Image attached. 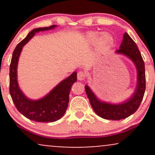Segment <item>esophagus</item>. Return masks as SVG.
Here are the masks:
<instances>
[{"instance_id": "esophagus-1", "label": "esophagus", "mask_w": 155, "mask_h": 155, "mask_svg": "<svg viewBox=\"0 0 155 155\" xmlns=\"http://www.w3.org/2000/svg\"><path fill=\"white\" fill-rule=\"evenodd\" d=\"M77 79L78 80H80V81H81V80H84L85 79V74L84 73L83 71H80L77 73Z\"/></svg>"}]
</instances>
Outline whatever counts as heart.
I'll use <instances>...</instances> for the list:
<instances>
[{
    "label": "heart",
    "instance_id": "1",
    "mask_svg": "<svg viewBox=\"0 0 155 155\" xmlns=\"http://www.w3.org/2000/svg\"><path fill=\"white\" fill-rule=\"evenodd\" d=\"M97 33H92L90 35V40L95 41V39L97 37ZM111 37L108 36V35H102L101 37H99L97 40V45L100 46V47H107L108 46H109L111 43Z\"/></svg>",
    "mask_w": 155,
    "mask_h": 155
}]
</instances>
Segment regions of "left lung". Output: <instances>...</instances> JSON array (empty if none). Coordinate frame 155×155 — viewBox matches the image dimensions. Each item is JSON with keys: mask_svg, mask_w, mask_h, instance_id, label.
<instances>
[{"mask_svg": "<svg viewBox=\"0 0 155 155\" xmlns=\"http://www.w3.org/2000/svg\"><path fill=\"white\" fill-rule=\"evenodd\" d=\"M116 52L126 55L133 60L138 71V83L132 97L123 104L117 105L101 102L95 97L90 87L85 86L86 93L92 109L99 117L106 120H120L135 113L143 100L146 89L144 62L136 44L127 33L124 34L123 41Z\"/></svg>", "mask_w": 155, "mask_h": 155, "instance_id": "left-lung-1", "label": "left lung"}]
</instances>
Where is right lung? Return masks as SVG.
Wrapping results in <instances>:
<instances>
[{
    "instance_id": "add662e5",
    "label": "right lung",
    "mask_w": 155,
    "mask_h": 155,
    "mask_svg": "<svg viewBox=\"0 0 155 155\" xmlns=\"http://www.w3.org/2000/svg\"><path fill=\"white\" fill-rule=\"evenodd\" d=\"M56 25L38 28L33 30L17 44L12 54L9 71V92L16 108L21 114L31 120L38 122H52L63 116L69 102V93L74 82L77 81L76 72L61 81L47 96L38 101H31L19 90L17 79V68L19 54L23 46L28 43L35 33L51 30Z\"/></svg>"
}]
</instances>
